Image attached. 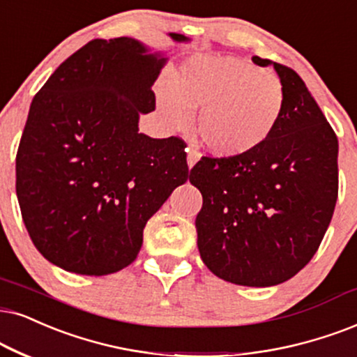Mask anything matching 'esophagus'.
<instances>
[{
	"label": "esophagus",
	"instance_id": "1",
	"mask_svg": "<svg viewBox=\"0 0 357 357\" xmlns=\"http://www.w3.org/2000/svg\"><path fill=\"white\" fill-rule=\"evenodd\" d=\"M186 151H188V166L189 168H192V166L201 160V153L197 151L194 146H189Z\"/></svg>",
	"mask_w": 357,
	"mask_h": 357
}]
</instances>
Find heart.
<instances>
[{
	"label": "heart",
	"instance_id": "1",
	"mask_svg": "<svg viewBox=\"0 0 357 357\" xmlns=\"http://www.w3.org/2000/svg\"><path fill=\"white\" fill-rule=\"evenodd\" d=\"M158 105L176 130L197 115L202 143L219 156L254 151L277 128L285 107V89L272 72L227 56L189 57L176 80L158 85Z\"/></svg>",
	"mask_w": 357,
	"mask_h": 357
}]
</instances>
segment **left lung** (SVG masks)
<instances>
[{
  "mask_svg": "<svg viewBox=\"0 0 357 357\" xmlns=\"http://www.w3.org/2000/svg\"><path fill=\"white\" fill-rule=\"evenodd\" d=\"M285 89L277 128L254 151L202 156L189 181L202 194L197 249L215 277L273 287L317 254L337 199V138L298 74L268 59Z\"/></svg>",
  "mask_w": 357,
  "mask_h": 357,
  "instance_id": "8db88e82",
  "label": "left lung"
}]
</instances>
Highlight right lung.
I'll list each match as a JSON object with an SVG mask.
<instances>
[{"mask_svg": "<svg viewBox=\"0 0 357 357\" xmlns=\"http://www.w3.org/2000/svg\"><path fill=\"white\" fill-rule=\"evenodd\" d=\"M166 62L133 38L93 39L31 102L16 194L31 241L57 267L96 277L125 268L148 219L188 181L186 143L138 132Z\"/></svg>", "mask_w": 357, "mask_h": 357, "instance_id": "obj_1", "label": "right lung"}]
</instances>
